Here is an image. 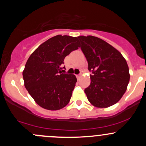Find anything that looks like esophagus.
I'll use <instances>...</instances> for the list:
<instances>
[{"label": "esophagus", "instance_id": "obj_1", "mask_svg": "<svg viewBox=\"0 0 146 146\" xmlns=\"http://www.w3.org/2000/svg\"><path fill=\"white\" fill-rule=\"evenodd\" d=\"M76 78H77L78 79H79L80 78V74H78V75H77V76H76Z\"/></svg>", "mask_w": 146, "mask_h": 146}]
</instances>
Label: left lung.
Here are the masks:
<instances>
[{
    "label": "left lung",
    "instance_id": "left-lung-1",
    "mask_svg": "<svg viewBox=\"0 0 146 146\" xmlns=\"http://www.w3.org/2000/svg\"><path fill=\"white\" fill-rule=\"evenodd\" d=\"M82 51L88 63L90 85L85 89L90 102L106 108L120 100L129 84L130 75L126 61L118 50L93 36H80Z\"/></svg>",
    "mask_w": 146,
    "mask_h": 146
}]
</instances>
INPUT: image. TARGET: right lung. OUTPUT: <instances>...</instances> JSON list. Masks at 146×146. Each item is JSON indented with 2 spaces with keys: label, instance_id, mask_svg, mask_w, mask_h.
<instances>
[{
  "label": "right lung",
  "instance_id": "add662e5",
  "mask_svg": "<svg viewBox=\"0 0 146 146\" xmlns=\"http://www.w3.org/2000/svg\"><path fill=\"white\" fill-rule=\"evenodd\" d=\"M78 47L77 37L56 35L42 44L28 58L23 72L25 86L42 108L58 110L68 104L77 78L75 75L61 73V66L65 57Z\"/></svg>",
  "mask_w": 146,
  "mask_h": 146
}]
</instances>
